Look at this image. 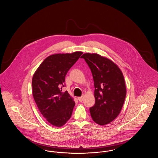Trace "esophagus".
Here are the masks:
<instances>
[{
    "label": "esophagus",
    "mask_w": 158,
    "mask_h": 158,
    "mask_svg": "<svg viewBox=\"0 0 158 158\" xmlns=\"http://www.w3.org/2000/svg\"><path fill=\"white\" fill-rule=\"evenodd\" d=\"M77 99H78V100L80 102H82L83 99V97L82 96V97H77Z\"/></svg>",
    "instance_id": "34e87169"
}]
</instances>
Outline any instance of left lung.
<instances>
[{
    "label": "left lung",
    "mask_w": 158,
    "mask_h": 158,
    "mask_svg": "<svg viewBox=\"0 0 158 158\" xmlns=\"http://www.w3.org/2000/svg\"><path fill=\"white\" fill-rule=\"evenodd\" d=\"M81 58L90 68L95 88V104L89 109L91 117L97 124L104 126L117 118L124 104V76L114 61L97 53H85Z\"/></svg>",
    "instance_id": "1"
}]
</instances>
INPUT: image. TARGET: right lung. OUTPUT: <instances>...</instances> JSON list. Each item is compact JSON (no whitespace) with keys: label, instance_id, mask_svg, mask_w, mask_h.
Segmentation results:
<instances>
[{"label":"right lung","instance_id":"add662e5","mask_svg":"<svg viewBox=\"0 0 158 158\" xmlns=\"http://www.w3.org/2000/svg\"><path fill=\"white\" fill-rule=\"evenodd\" d=\"M82 52L59 53L47 57L35 72L32 95L42 115L56 127L64 125L71 117L75 102L68 91L62 92L69 70L82 54Z\"/></svg>","mask_w":158,"mask_h":158}]
</instances>
